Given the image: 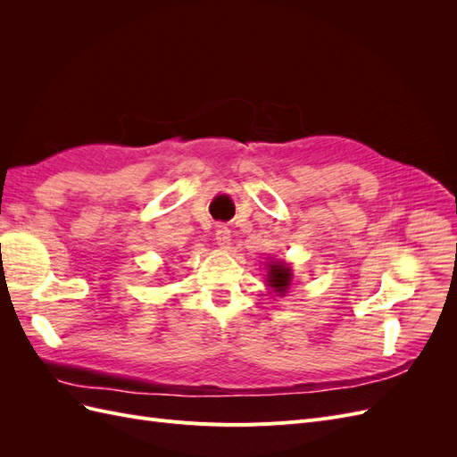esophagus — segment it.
Listing matches in <instances>:
<instances>
[{"instance_id":"34e87169","label":"esophagus","mask_w":457,"mask_h":457,"mask_svg":"<svg viewBox=\"0 0 457 457\" xmlns=\"http://www.w3.org/2000/svg\"><path fill=\"white\" fill-rule=\"evenodd\" d=\"M230 240H232L230 228L225 227V225H219L215 228V242H217V245L220 247V250H227V247L230 245Z\"/></svg>"}]
</instances>
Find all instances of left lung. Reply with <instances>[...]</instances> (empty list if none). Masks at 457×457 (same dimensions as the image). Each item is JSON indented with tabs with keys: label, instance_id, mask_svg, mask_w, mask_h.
I'll return each mask as SVG.
<instances>
[{
	"label": "left lung",
	"instance_id": "obj_1",
	"mask_svg": "<svg viewBox=\"0 0 457 457\" xmlns=\"http://www.w3.org/2000/svg\"><path fill=\"white\" fill-rule=\"evenodd\" d=\"M292 269L287 267V262H278V261H272L267 265V282H269V287H272L276 294H278L280 297L286 295L287 287L292 286Z\"/></svg>",
	"mask_w": 457,
	"mask_h": 457
}]
</instances>
